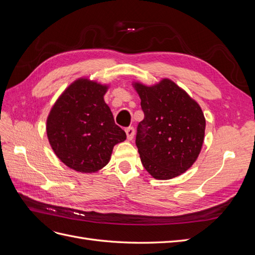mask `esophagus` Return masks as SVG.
Listing matches in <instances>:
<instances>
[{"label":"esophagus","instance_id":"1","mask_svg":"<svg viewBox=\"0 0 255 255\" xmlns=\"http://www.w3.org/2000/svg\"><path fill=\"white\" fill-rule=\"evenodd\" d=\"M126 133H127V138L128 140H132L135 135V129L133 127H128L126 128Z\"/></svg>","mask_w":255,"mask_h":255}]
</instances>
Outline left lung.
Returning a JSON list of instances; mask_svg holds the SVG:
<instances>
[{
    "instance_id": "left-lung-1",
    "label": "left lung",
    "mask_w": 255,
    "mask_h": 255,
    "mask_svg": "<svg viewBox=\"0 0 255 255\" xmlns=\"http://www.w3.org/2000/svg\"><path fill=\"white\" fill-rule=\"evenodd\" d=\"M134 87L144 114L136 134L144 169L157 180L181 175L202 148L205 118L201 107L168 79L151 87L139 83Z\"/></svg>"
}]
</instances>
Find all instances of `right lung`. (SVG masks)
I'll list each match as a JSON object with an SVG mask.
<instances>
[{
  "label": "right lung",
  "mask_w": 255,
  "mask_h": 255,
  "mask_svg": "<svg viewBox=\"0 0 255 255\" xmlns=\"http://www.w3.org/2000/svg\"><path fill=\"white\" fill-rule=\"evenodd\" d=\"M106 86L87 79L72 83L52 107L47 134L57 157L75 171L96 172L110 161L127 134L104 102Z\"/></svg>",
  "instance_id": "right-lung-1"
}]
</instances>
